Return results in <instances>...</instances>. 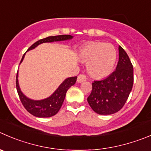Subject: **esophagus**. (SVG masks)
<instances>
[{
  "mask_svg": "<svg viewBox=\"0 0 151 151\" xmlns=\"http://www.w3.org/2000/svg\"><path fill=\"white\" fill-rule=\"evenodd\" d=\"M86 76L83 74H80V75L77 77V82L78 83H83V82L86 81Z\"/></svg>",
  "mask_w": 151,
  "mask_h": 151,
  "instance_id": "obj_1",
  "label": "esophagus"
}]
</instances>
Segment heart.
<instances>
[{
    "mask_svg": "<svg viewBox=\"0 0 151 151\" xmlns=\"http://www.w3.org/2000/svg\"><path fill=\"white\" fill-rule=\"evenodd\" d=\"M81 61L88 63V71L95 78L108 76L114 66L116 52L109 43L91 42L83 46L80 51Z\"/></svg>",
    "mask_w": 151,
    "mask_h": 151,
    "instance_id": "1",
    "label": "heart"
}]
</instances>
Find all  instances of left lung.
<instances>
[{
    "instance_id": "1",
    "label": "left lung",
    "mask_w": 151,
    "mask_h": 151,
    "mask_svg": "<svg viewBox=\"0 0 151 151\" xmlns=\"http://www.w3.org/2000/svg\"><path fill=\"white\" fill-rule=\"evenodd\" d=\"M134 84V68L125 51L119 46L116 70L108 77L92 83L87 100L93 111L101 115L118 112L126 102Z\"/></svg>"
}]
</instances>
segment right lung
<instances>
[{
  "label": "right lung",
  "instance_id": "right-lung-1",
  "mask_svg": "<svg viewBox=\"0 0 151 151\" xmlns=\"http://www.w3.org/2000/svg\"><path fill=\"white\" fill-rule=\"evenodd\" d=\"M73 37V36L69 35H57V36H49L46 38L41 39V40H37L35 42L33 45L30 46L28 49V51L32 50L35 49L36 46L39 44H41L43 43H51V42L55 41H61V40H69ZM26 54V53H25ZM25 54L23 55L20 63L23 61L24 58ZM17 73L16 76V88H17V93L20 97V101L22 104L26 108V111L33 116L37 117H50L54 116L59 111L63 103L64 99L65 97V94L71 86L75 84L76 80L77 77H72L67 78L63 82L62 84L59 86L58 89L54 92L53 94L49 97L46 98L42 100H32L26 97L24 94L20 91V87L18 84V79H17Z\"/></svg>",
  "mask_w": 151,
  "mask_h": 151
}]
</instances>
